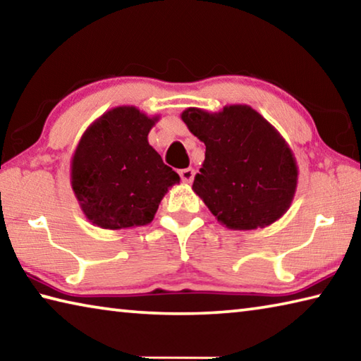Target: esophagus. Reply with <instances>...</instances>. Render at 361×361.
Returning a JSON list of instances; mask_svg holds the SVG:
<instances>
[{"instance_id":"esophagus-1","label":"esophagus","mask_w":361,"mask_h":361,"mask_svg":"<svg viewBox=\"0 0 361 361\" xmlns=\"http://www.w3.org/2000/svg\"><path fill=\"white\" fill-rule=\"evenodd\" d=\"M194 175H195V172H194V169H191V167L180 170V176L185 183H191L194 180Z\"/></svg>"}]
</instances>
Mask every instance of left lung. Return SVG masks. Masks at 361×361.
I'll return each mask as SVG.
<instances>
[{"label": "left lung", "mask_w": 361, "mask_h": 361, "mask_svg": "<svg viewBox=\"0 0 361 361\" xmlns=\"http://www.w3.org/2000/svg\"><path fill=\"white\" fill-rule=\"evenodd\" d=\"M181 119L205 143L192 189L226 228H264L290 209L298 185L295 156L282 135L247 105L219 113L188 108Z\"/></svg>", "instance_id": "obj_1"}]
</instances>
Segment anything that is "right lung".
Segmentation results:
<instances>
[{
	"label": "right lung",
	"instance_id": "right-lung-1",
	"mask_svg": "<svg viewBox=\"0 0 361 361\" xmlns=\"http://www.w3.org/2000/svg\"><path fill=\"white\" fill-rule=\"evenodd\" d=\"M157 119L118 106L84 132L71 161V188L92 224L113 231L148 224L169 188L180 183L148 143Z\"/></svg>",
	"mask_w": 361,
	"mask_h": 361
}]
</instances>
